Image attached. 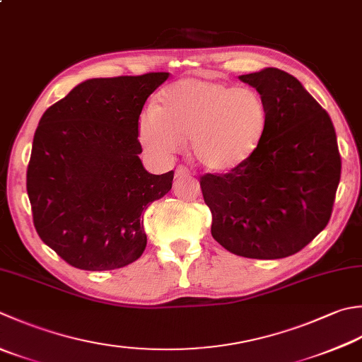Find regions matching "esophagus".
Wrapping results in <instances>:
<instances>
[{
	"label": "esophagus",
	"mask_w": 362,
	"mask_h": 362,
	"mask_svg": "<svg viewBox=\"0 0 362 362\" xmlns=\"http://www.w3.org/2000/svg\"><path fill=\"white\" fill-rule=\"evenodd\" d=\"M189 171H188V168H185V166H179L175 169V179H187V177H189Z\"/></svg>",
	"instance_id": "34e87169"
}]
</instances>
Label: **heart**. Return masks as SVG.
Instances as JSON below:
<instances>
[{"label":"heart","mask_w":362,"mask_h":362,"mask_svg":"<svg viewBox=\"0 0 362 362\" xmlns=\"http://www.w3.org/2000/svg\"><path fill=\"white\" fill-rule=\"evenodd\" d=\"M268 105L254 88H232L207 78L168 86L157 108L139 119V138L157 155L177 153L191 139L197 165L209 173L235 171L257 151L268 125Z\"/></svg>","instance_id":"heart-1"}]
</instances>
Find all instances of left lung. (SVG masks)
<instances>
[{
  "instance_id": "obj_1",
  "label": "left lung",
  "mask_w": 362,
  "mask_h": 362,
  "mask_svg": "<svg viewBox=\"0 0 362 362\" xmlns=\"http://www.w3.org/2000/svg\"><path fill=\"white\" fill-rule=\"evenodd\" d=\"M240 80L268 105L257 151L226 174H204L211 235L247 259H282L301 251L331 218L341 153L331 117L295 76L268 67Z\"/></svg>"
}]
</instances>
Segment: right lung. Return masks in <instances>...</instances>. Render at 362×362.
Instances as JSON below:
<instances>
[{"mask_svg":"<svg viewBox=\"0 0 362 362\" xmlns=\"http://www.w3.org/2000/svg\"><path fill=\"white\" fill-rule=\"evenodd\" d=\"M168 72L92 78L44 112L34 133L26 189L47 246L80 270L122 268L144 252L143 211L173 187L138 155L139 116Z\"/></svg>","mask_w":362,"mask_h":362,"instance_id":"1","label":"right lung"}]
</instances>
